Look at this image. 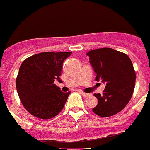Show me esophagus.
Listing matches in <instances>:
<instances>
[{"label": "esophagus", "mask_w": 150, "mask_h": 150, "mask_svg": "<svg viewBox=\"0 0 150 150\" xmlns=\"http://www.w3.org/2000/svg\"><path fill=\"white\" fill-rule=\"evenodd\" d=\"M81 94H82L83 97H84V98H86V97H88V96L90 95L89 94H87V93H84V92H81Z\"/></svg>", "instance_id": "34e87169"}]
</instances>
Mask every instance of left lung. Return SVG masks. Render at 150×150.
<instances>
[{
  "label": "left lung",
  "mask_w": 150,
  "mask_h": 150,
  "mask_svg": "<svg viewBox=\"0 0 150 150\" xmlns=\"http://www.w3.org/2000/svg\"><path fill=\"white\" fill-rule=\"evenodd\" d=\"M87 55L97 74L95 80L106 84L103 94H94L98 103L92 110L100 117L116 115L128 105L133 94L136 76L131 59L111 48L91 50Z\"/></svg>",
  "instance_id": "obj_1"
}]
</instances>
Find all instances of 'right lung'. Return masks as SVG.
I'll use <instances>...</instances> for the list:
<instances>
[{"label":"right lung","mask_w":150,"mask_h":150,"mask_svg":"<svg viewBox=\"0 0 150 150\" xmlns=\"http://www.w3.org/2000/svg\"><path fill=\"white\" fill-rule=\"evenodd\" d=\"M72 52H40L22 62L16 78L21 102L31 115L50 119L63 108L70 92L63 93L54 83L60 81L63 61Z\"/></svg>","instance_id":"obj_1"}]
</instances>
